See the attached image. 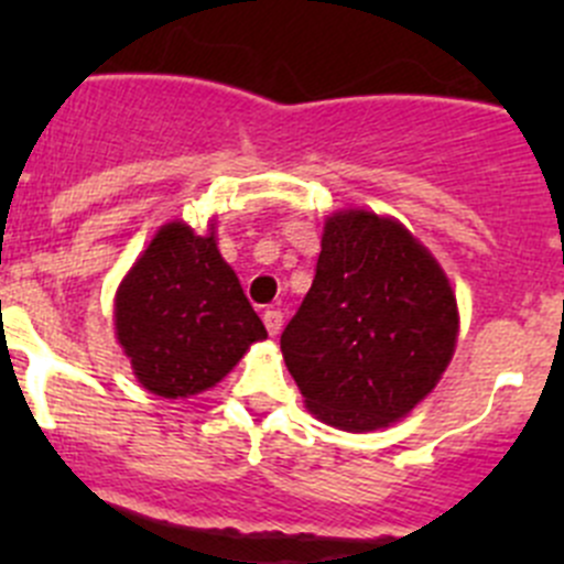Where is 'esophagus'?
Segmentation results:
<instances>
[{
  "label": "esophagus",
  "instance_id": "esophagus-1",
  "mask_svg": "<svg viewBox=\"0 0 564 564\" xmlns=\"http://www.w3.org/2000/svg\"><path fill=\"white\" fill-rule=\"evenodd\" d=\"M261 318H264L267 333H270V335H278V333H281V327H283V314H281V311L267 308L264 314H261Z\"/></svg>",
  "mask_w": 564,
  "mask_h": 564
}]
</instances>
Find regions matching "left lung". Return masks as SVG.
<instances>
[{"mask_svg":"<svg viewBox=\"0 0 564 564\" xmlns=\"http://www.w3.org/2000/svg\"><path fill=\"white\" fill-rule=\"evenodd\" d=\"M456 338L451 281L398 220L368 209L324 220L314 283L281 335L322 423L366 434L406 417L436 388Z\"/></svg>","mask_w":564,"mask_h":564,"instance_id":"obj_1","label":"left lung"}]
</instances>
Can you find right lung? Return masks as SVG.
<instances>
[{"label":"right lung","instance_id":"add662e5","mask_svg":"<svg viewBox=\"0 0 564 564\" xmlns=\"http://www.w3.org/2000/svg\"><path fill=\"white\" fill-rule=\"evenodd\" d=\"M113 329L141 388L161 398L215 388L267 338L215 226L202 237L182 220L161 226L119 283Z\"/></svg>","mask_w":564,"mask_h":564}]
</instances>
